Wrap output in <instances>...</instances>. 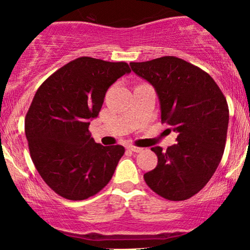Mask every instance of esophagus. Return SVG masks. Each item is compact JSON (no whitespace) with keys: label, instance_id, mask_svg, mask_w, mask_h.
<instances>
[{"label":"esophagus","instance_id":"1","mask_svg":"<svg viewBox=\"0 0 250 250\" xmlns=\"http://www.w3.org/2000/svg\"><path fill=\"white\" fill-rule=\"evenodd\" d=\"M127 149L132 152H141L143 150L142 148H139V146H128Z\"/></svg>","mask_w":250,"mask_h":250}]
</instances>
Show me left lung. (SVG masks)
<instances>
[{
    "label": "left lung",
    "instance_id": "obj_1",
    "mask_svg": "<svg viewBox=\"0 0 250 250\" xmlns=\"http://www.w3.org/2000/svg\"><path fill=\"white\" fill-rule=\"evenodd\" d=\"M129 64L155 87L162 123L179 133L176 145L166 151L151 148L158 164L145 174L146 183L165 199H189L208 183L223 156L229 125L227 99L206 71L180 58L167 56Z\"/></svg>",
    "mask_w": 250,
    "mask_h": 250
}]
</instances>
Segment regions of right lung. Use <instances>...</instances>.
<instances>
[{
	"mask_svg": "<svg viewBox=\"0 0 250 250\" xmlns=\"http://www.w3.org/2000/svg\"><path fill=\"white\" fill-rule=\"evenodd\" d=\"M128 73L123 61L81 57L54 71L35 93L25 118L30 157L59 196L87 199L111 180L124 146L95 143L88 125L98 117L109 86Z\"/></svg>",
	"mask_w": 250,
	"mask_h": 250,
	"instance_id": "add662e5",
	"label": "right lung"
}]
</instances>
